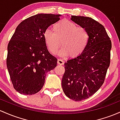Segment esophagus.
<instances>
[{"mask_svg": "<svg viewBox=\"0 0 120 120\" xmlns=\"http://www.w3.org/2000/svg\"><path fill=\"white\" fill-rule=\"evenodd\" d=\"M57 63L59 64H60V65H63L64 64V61L63 60H61V59H58Z\"/></svg>", "mask_w": 120, "mask_h": 120, "instance_id": "1", "label": "esophagus"}]
</instances>
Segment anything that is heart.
<instances>
[{
  "label": "heart",
  "instance_id": "b5f03b06",
  "mask_svg": "<svg viewBox=\"0 0 120 120\" xmlns=\"http://www.w3.org/2000/svg\"><path fill=\"white\" fill-rule=\"evenodd\" d=\"M53 31L47 30L43 34L44 42L51 53L55 54L62 44L59 54L69 55L74 58L85 51L89 41V34L86 28L68 19H63L53 25Z\"/></svg>",
  "mask_w": 120,
  "mask_h": 120
}]
</instances>
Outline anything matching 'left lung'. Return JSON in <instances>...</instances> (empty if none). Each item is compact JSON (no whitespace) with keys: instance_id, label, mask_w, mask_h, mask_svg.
Segmentation results:
<instances>
[{"instance_id":"left-lung-1","label":"left lung","mask_w":120,"mask_h":120,"mask_svg":"<svg viewBox=\"0 0 120 120\" xmlns=\"http://www.w3.org/2000/svg\"><path fill=\"white\" fill-rule=\"evenodd\" d=\"M71 20L86 28L89 41L85 51L65 63L61 85L65 95L76 101L89 98L104 82L110 65L112 43L103 26L91 18L71 16Z\"/></svg>"}]
</instances>
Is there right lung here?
Here are the masks:
<instances>
[{"label":"right lung","mask_w":120,"mask_h":120,"mask_svg":"<svg viewBox=\"0 0 120 120\" xmlns=\"http://www.w3.org/2000/svg\"><path fill=\"white\" fill-rule=\"evenodd\" d=\"M61 15L39 14L18 25L8 45L7 66L14 88L22 94L40 91L46 73L57 65V60L48 52L43 34Z\"/></svg>","instance_id":"obj_1"}]
</instances>
